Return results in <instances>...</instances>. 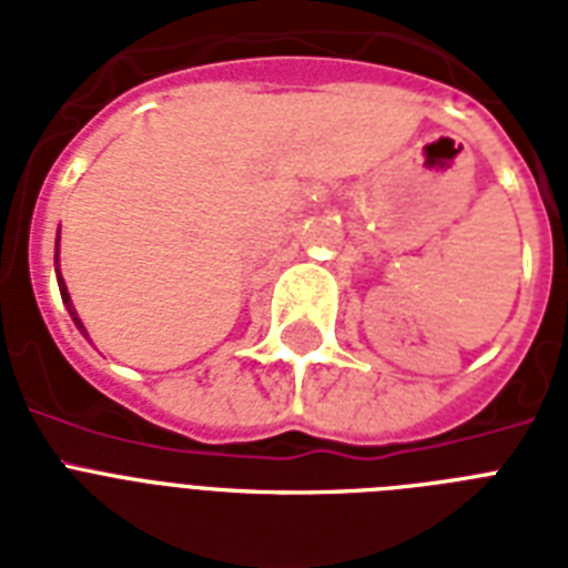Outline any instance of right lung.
Here are the masks:
<instances>
[{
  "instance_id": "right-lung-1",
  "label": "right lung",
  "mask_w": 568,
  "mask_h": 568,
  "mask_svg": "<svg viewBox=\"0 0 568 568\" xmlns=\"http://www.w3.org/2000/svg\"><path fill=\"white\" fill-rule=\"evenodd\" d=\"M58 288H61V301H64L67 312H70V315H73L75 327H79V329H82V333H84L82 321H79V315H75V310H73V301H70V294H67V285H64V280H61V274H58Z\"/></svg>"
}]
</instances>
